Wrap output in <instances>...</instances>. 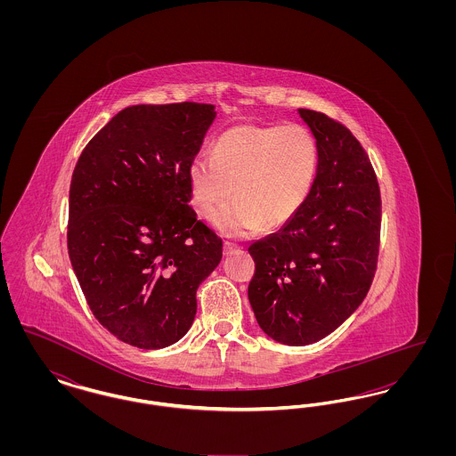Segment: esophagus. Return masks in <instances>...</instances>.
Segmentation results:
<instances>
[{"instance_id": "obj_1", "label": "esophagus", "mask_w": 456, "mask_h": 456, "mask_svg": "<svg viewBox=\"0 0 456 456\" xmlns=\"http://www.w3.org/2000/svg\"><path fill=\"white\" fill-rule=\"evenodd\" d=\"M239 246H236L234 242H229V240H225L224 242V255H231V253H234V251H238Z\"/></svg>"}]
</instances>
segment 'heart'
I'll use <instances>...</instances> for the list:
<instances>
[{
  "instance_id": "1",
  "label": "heart",
  "mask_w": 456,
  "mask_h": 456,
  "mask_svg": "<svg viewBox=\"0 0 456 456\" xmlns=\"http://www.w3.org/2000/svg\"><path fill=\"white\" fill-rule=\"evenodd\" d=\"M316 171L318 145L303 125H240L218 136L212 157L198 155L191 160V205L208 217L234 191L238 200L214 217L222 234L240 238L261 225L279 229L303 208Z\"/></svg>"
}]
</instances>
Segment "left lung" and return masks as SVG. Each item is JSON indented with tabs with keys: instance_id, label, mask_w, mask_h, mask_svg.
<instances>
[{
	"instance_id": "left-lung-1",
	"label": "left lung",
	"mask_w": 456,
	"mask_h": 456,
	"mask_svg": "<svg viewBox=\"0 0 456 456\" xmlns=\"http://www.w3.org/2000/svg\"><path fill=\"white\" fill-rule=\"evenodd\" d=\"M318 171L299 214L249 246L248 297L261 330L285 346L314 344L361 305L374 279L381 196L368 153L323 112L299 109Z\"/></svg>"
}]
</instances>
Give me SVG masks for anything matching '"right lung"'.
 <instances>
[{"label": "right lung", "instance_id": "right-lung-1", "mask_svg": "<svg viewBox=\"0 0 456 456\" xmlns=\"http://www.w3.org/2000/svg\"><path fill=\"white\" fill-rule=\"evenodd\" d=\"M212 104L119 110L80 155L69 186L68 253L97 322L138 348H162L193 325L196 290L222 239L190 207L188 169Z\"/></svg>", "mask_w": 456, "mask_h": 456}]
</instances>
